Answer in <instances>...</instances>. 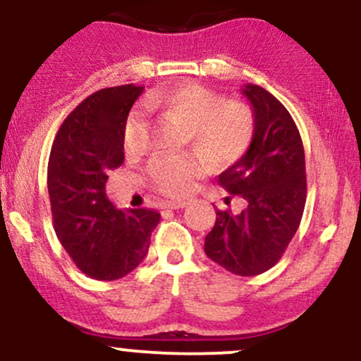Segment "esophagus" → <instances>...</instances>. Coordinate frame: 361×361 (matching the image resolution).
I'll list each match as a JSON object with an SVG mask.
<instances>
[{
    "label": "esophagus",
    "instance_id": "esophagus-1",
    "mask_svg": "<svg viewBox=\"0 0 361 361\" xmlns=\"http://www.w3.org/2000/svg\"><path fill=\"white\" fill-rule=\"evenodd\" d=\"M188 202L185 200H169L164 204V209H183Z\"/></svg>",
    "mask_w": 361,
    "mask_h": 361
}]
</instances>
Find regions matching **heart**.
I'll use <instances>...</instances> for the list:
<instances>
[{"instance_id": "b5f03b06", "label": "heart", "mask_w": 361, "mask_h": 361, "mask_svg": "<svg viewBox=\"0 0 361 361\" xmlns=\"http://www.w3.org/2000/svg\"><path fill=\"white\" fill-rule=\"evenodd\" d=\"M147 108H164L188 121L190 142L200 150L164 154L149 166V180L162 195H188L197 180L209 169V157L216 166H229L247 152L255 133V116L247 104L223 101L199 84H181L152 94ZM145 142V113L133 109L123 130V147L138 152Z\"/></svg>"}]
</instances>
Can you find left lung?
<instances>
[{
	"label": "left lung",
	"instance_id": "1",
	"mask_svg": "<svg viewBox=\"0 0 361 361\" xmlns=\"http://www.w3.org/2000/svg\"><path fill=\"white\" fill-rule=\"evenodd\" d=\"M241 92L253 108L255 133L247 152L219 174V185L243 197L247 207L238 214L217 209L204 250L233 274L257 276L279 262L298 229L307 174L302 137L288 109L260 85L247 84Z\"/></svg>",
	"mask_w": 361,
	"mask_h": 361
}]
</instances>
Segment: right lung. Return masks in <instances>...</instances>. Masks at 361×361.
I'll return each instance as SVG.
<instances>
[{
    "label": "right lung",
    "mask_w": 361,
    "mask_h": 361,
    "mask_svg": "<svg viewBox=\"0 0 361 361\" xmlns=\"http://www.w3.org/2000/svg\"><path fill=\"white\" fill-rule=\"evenodd\" d=\"M144 87L101 89L59 126L47 162V192L54 231L84 274L114 281L132 272L149 252L161 214L120 211L106 195L111 169L125 161L123 130Z\"/></svg>",
    "instance_id": "add662e5"
}]
</instances>
